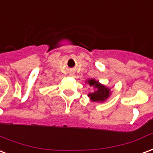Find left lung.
I'll return each instance as SVG.
<instances>
[{
    "instance_id": "1",
    "label": "left lung",
    "mask_w": 153,
    "mask_h": 153,
    "mask_svg": "<svg viewBox=\"0 0 153 153\" xmlns=\"http://www.w3.org/2000/svg\"><path fill=\"white\" fill-rule=\"evenodd\" d=\"M88 82L90 86H94L96 88V91L88 95L92 101H104L105 99L108 98L110 94L108 88L100 84L99 82L94 79L89 80Z\"/></svg>"
}]
</instances>
